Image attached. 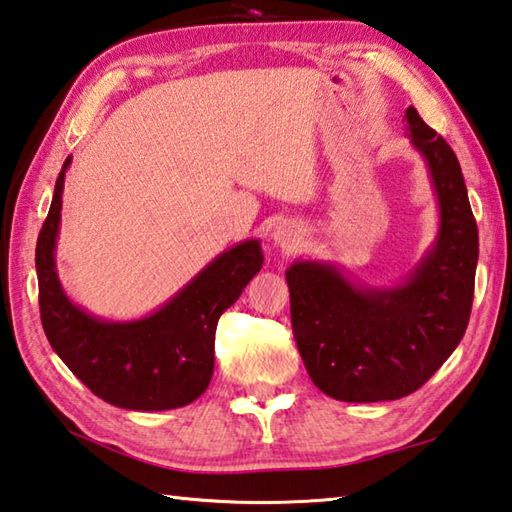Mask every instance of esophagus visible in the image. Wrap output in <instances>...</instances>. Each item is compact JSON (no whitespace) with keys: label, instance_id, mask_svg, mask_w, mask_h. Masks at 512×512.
<instances>
[{"label":"esophagus","instance_id":"esophagus-1","mask_svg":"<svg viewBox=\"0 0 512 512\" xmlns=\"http://www.w3.org/2000/svg\"><path fill=\"white\" fill-rule=\"evenodd\" d=\"M273 241L277 248H282L288 253V250H293L297 246V241H300V230L291 224H280L273 230Z\"/></svg>","mask_w":512,"mask_h":512}]
</instances>
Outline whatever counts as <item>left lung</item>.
<instances>
[{"label": "left lung", "instance_id": "8db88e82", "mask_svg": "<svg viewBox=\"0 0 512 512\" xmlns=\"http://www.w3.org/2000/svg\"><path fill=\"white\" fill-rule=\"evenodd\" d=\"M439 199V235L394 288L351 284L336 266L295 262L286 271L293 336L315 387L336 401H396L416 392L466 333L479 232L461 165L445 138L405 111Z\"/></svg>", "mask_w": 512, "mask_h": 512}]
</instances>
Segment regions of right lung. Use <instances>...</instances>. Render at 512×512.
Instances as JSON below:
<instances>
[{
	"instance_id": "right-lung-1",
	"label": "right lung",
	"mask_w": 512,
	"mask_h": 512,
	"mask_svg": "<svg viewBox=\"0 0 512 512\" xmlns=\"http://www.w3.org/2000/svg\"><path fill=\"white\" fill-rule=\"evenodd\" d=\"M55 181L49 215L35 248L40 318L53 351L105 403L161 412L206 392L215 369V331L228 306L262 271L257 239L241 241L185 284L159 311L132 322H107L73 304L55 273L64 172Z\"/></svg>"
}]
</instances>
